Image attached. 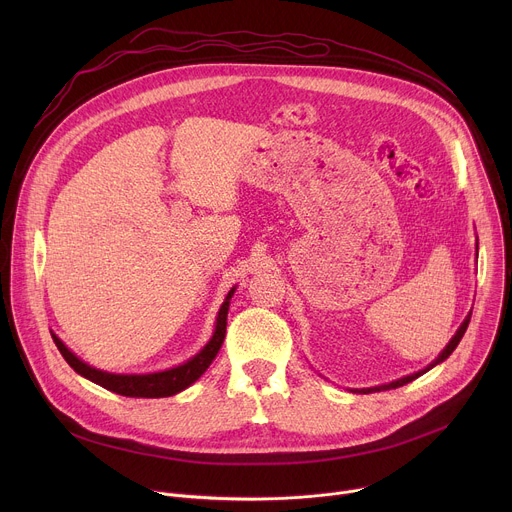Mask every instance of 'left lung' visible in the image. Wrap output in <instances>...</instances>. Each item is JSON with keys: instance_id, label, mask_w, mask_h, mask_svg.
I'll use <instances>...</instances> for the list:
<instances>
[{"instance_id": "obj_1", "label": "left lung", "mask_w": 512, "mask_h": 512, "mask_svg": "<svg viewBox=\"0 0 512 512\" xmlns=\"http://www.w3.org/2000/svg\"><path fill=\"white\" fill-rule=\"evenodd\" d=\"M476 257H478V239H476ZM470 318H472V312H468V316L464 318V322L460 324V328L456 330V334L452 336V340L446 344V348L437 354V358L431 362V364H427L425 369H421V371H417V373H413V375H405V377H401V379H397V381H391V383H387V385H377V387H367V389H352V393H379V391H389V389H397V387H403V385H407V383H411V381H415L417 377H421L423 373H427L429 369H433L435 364H440V362H444L454 350H456V346L460 344V340H462V336H464V332H466V328H468V324H470Z\"/></svg>"}]
</instances>
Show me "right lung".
Returning <instances> with one entry per match:
<instances>
[{"mask_svg":"<svg viewBox=\"0 0 512 512\" xmlns=\"http://www.w3.org/2000/svg\"><path fill=\"white\" fill-rule=\"evenodd\" d=\"M235 289H237V285L231 287L221 310H218L214 332H212L210 340L202 346V350H198L186 362L178 364V367L158 371V373L127 375V373H107V371L95 369L85 360H81L75 352H72L54 332H50V334H52L56 348L60 350L64 360L70 364V369H75V373L93 381L95 385H99L107 391H113L117 395H123V397H143V399L172 397V395L188 389L192 383H196L204 375V371L210 367V362L214 360L218 350H221V346L225 342V334H227V314H229V306H231V298L235 294Z\"/></svg>","mask_w":512,"mask_h":512,"instance_id":"1","label":"right lung"}]
</instances>
